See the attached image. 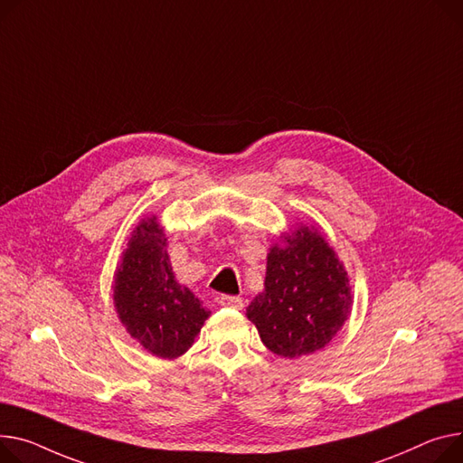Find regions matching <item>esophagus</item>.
Segmentation results:
<instances>
[{
  "label": "esophagus",
  "instance_id": "esophagus-1",
  "mask_svg": "<svg viewBox=\"0 0 463 463\" xmlns=\"http://www.w3.org/2000/svg\"><path fill=\"white\" fill-rule=\"evenodd\" d=\"M222 307H229V309H241V298L238 296H222L220 298Z\"/></svg>",
  "mask_w": 463,
  "mask_h": 463
}]
</instances>
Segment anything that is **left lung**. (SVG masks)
<instances>
[{"label":"left lung","mask_w":463,"mask_h":463,"mask_svg":"<svg viewBox=\"0 0 463 463\" xmlns=\"http://www.w3.org/2000/svg\"><path fill=\"white\" fill-rule=\"evenodd\" d=\"M348 273L324 236L298 227L269 248L264 290L245 315L275 355L296 359L322 350L350 315Z\"/></svg>","instance_id":"left-lung-1"}]
</instances>
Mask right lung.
I'll list each match as a JSON object with an SVG mask.
<instances>
[{
	"instance_id": "obj_1",
	"label": "right lung",
	"mask_w": 463,
	"mask_h": 463,
	"mask_svg": "<svg viewBox=\"0 0 463 463\" xmlns=\"http://www.w3.org/2000/svg\"><path fill=\"white\" fill-rule=\"evenodd\" d=\"M118 320L152 355L175 359L188 352L210 311L176 283L167 236L156 215L141 220L122 251L113 281Z\"/></svg>"
}]
</instances>
